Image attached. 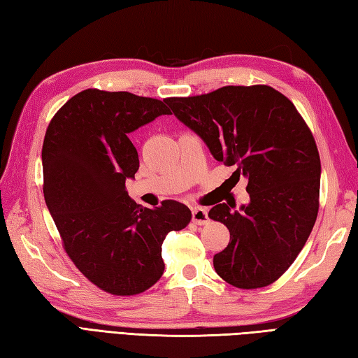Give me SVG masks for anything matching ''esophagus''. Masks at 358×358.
I'll return each instance as SVG.
<instances>
[{"instance_id": "obj_1", "label": "esophagus", "mask_w": 358, "mask_h": 358, "mask_svg": "<svg viewBox=\"0 0 358 358\" xmlns=\"http://www.w3.org/2000/svg\"><path fill=\"white\" fill-rule=\"evenodd\" d=\"M192 220L196 224H206L209 222L208 210L204 208H194L192 209Z\"/></svg>"}]
</instances>
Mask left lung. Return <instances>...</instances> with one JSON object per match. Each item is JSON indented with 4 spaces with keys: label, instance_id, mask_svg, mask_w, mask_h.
Masks as SVG:
<instances>
[{
    "label": "left lung",
    "instance_id": "left-lung-1",
    "mask_svg": "<svg viewBox=\"0 0 358 358\" xmlns=\"http://www.w3.org/2000/svg\"><path fill=\"white\" fill-rule=\"evenodd\" d=\"M166 103L217 162L248 178L249 204L209 210L231 232L229 245L214 255L215 272L240 289L269 286L294 263L317 220L322 164L313 132L291 100L264 85Z\"/></svg>",
    "mask_w": 358,
    "mask_h": 358
}]
</instances>
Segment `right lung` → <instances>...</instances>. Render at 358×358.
Masks as SVG:
<instances>
[{
	"mask_svg": "<svg viewBox=\"0 0 358 358\" xmlns=\"http://www.w3.org/2000/svg\"><path fill=\"white\" fill-rule=\"evenodd\" d=\"M159 115L166 100L86 89L59 109L43 143L44 200L73 264L112 295H136L162 278V245L192 218L183 203L136 204L126 180L140 167L129 134Z\"/></svg>",
	"mask_w": 358,
	"mask_h": 358,
	"instance_id": "1",
	"label": "right lung"
}]
</instances>
